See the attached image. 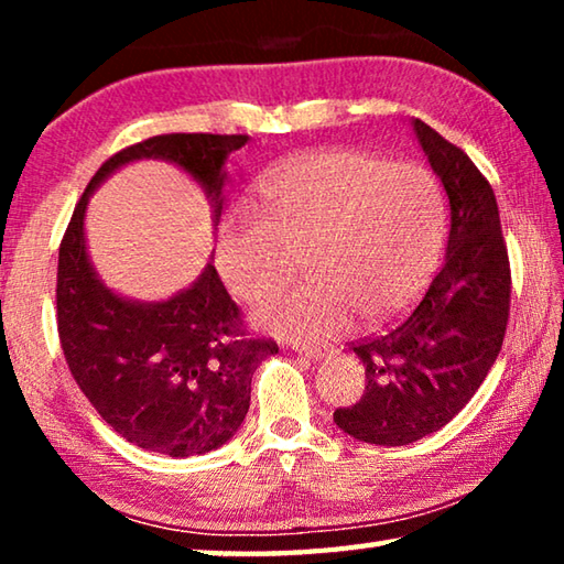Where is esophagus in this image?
Returning a JSON list of instances; mask_svg holds the SVG:
<instances>
[{"instance_id": "1", "label": "esophagus", "mask_w": 564, "mask_h": 564, "mask_svg": "<svg viewBox=\"0 0 564 564\" xmlns=\"http://www.w3.org/2000/svg\"><path fill=\"white\" fill-rule=\"evenodd\" d=\"M293 350L299 352V356H305L311 360H321L323 356H326V348H316V346H293Z\"/></svg>"}]
</instances>
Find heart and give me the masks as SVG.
Instances as JSON below:
<instances>
[{
	"label": "heart",
	"instance_id": "1",
	"mask_svg": "<svg viewBox=\"0 0 564 564\" xmlns=\"http://www.w3.org/2000/svg\"><path fill=\"white\" fill-rule=\"evenodd\" d=\"M259 214L224 218L216 265L234 295L259 303L289 279L295 256L311 275L259 311L275 336L321 343L386 326L413 308L443 246V198L423 166L356 149L303 154L269 174Z\"/></svg>",
	"mask_w": 564,
	"mask_h": 564
}]
</instances>
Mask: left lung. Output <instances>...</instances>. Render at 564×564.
<instances>
[{"instance_id": "left-lung-1", "label": "left lung", "mask_w": 564, "mask_h": 564, "mask_svg": "<svg viewBox=\"0 0 564 564\" xmlns=\"http://www.w3.org/2000/svg\"><path fill=\"white\" fill-rule=\"evenodd\" d=\"M413 129L451 202L447 253L403 321L352 343L366 390L333 413L343 433L388 447L441 431L467 405L502 348L512 291L490 181L425 121L415 119Z\"/></svg>"}]
</instances>
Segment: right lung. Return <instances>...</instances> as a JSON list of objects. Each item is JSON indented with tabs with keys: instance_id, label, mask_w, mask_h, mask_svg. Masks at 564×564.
<instances>
[{
	"instance_id": "right-lung-1",
	"label": "right lung",
	"mask_w": 564,
	"mask_h": 564,
	"mask_svg": "<svg viewBox=\"0 0 564 564\" xmlns=\"http://www.w3.org/2000/svg\"><path fill=\"white\" fill-rule=\"evenodd\" d=\"M246 133H161L121 149L91 176L76 204L56 265V328L76 386L129 443L171 457L216 451L241 427L251 378L279 352L251 336L212 263L174 299L127 301L91 269L84 241L89 194L119 166L164 159L194 176L221 216L224 161Z\"/></svg>"
}]
</instances>
